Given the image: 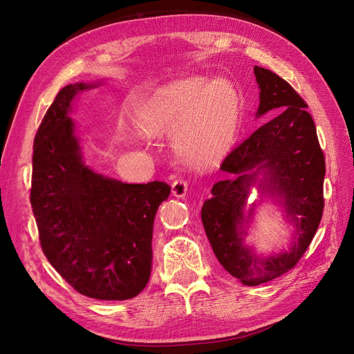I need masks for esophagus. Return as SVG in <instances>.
I'll list each match as a JSON object with an SVG mask.
<instances>
[{
  "label": "esophagus",
  "mask_w": 354,
  "mask_h": 354,
  "mask_svg": "<svg viewBox=\"0 0 354 354\" xmlns=\"http://www.w3.org/2000/svg\"><path fill=\"white\" fill-rule=\"evenodd\" d=\"M187 192V180L183 176H178L173 181V194L178 198H183Z\"/></svg>",
  "instance_id": "34e87169"
}]
</instances>
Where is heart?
<instances>
[{"mask_svg":"<svg viewBox=\"0 0 354 354\" xmlns=\"http://www.w3.org/2000/svg\"><path fill=\"white\" fill-rule=\"evenodd\" d=\"M238 115V95L229 84L195 78L149 100L138 113V125L147 136H180L183 153L194 162L207 164L227 149Z\"/></svg>","mask_w":354,"mask_h":354,"instance_id":"b5f03b06","label":"heart"}]
</instances>
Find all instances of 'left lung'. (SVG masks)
I'll use <instances>...</instances> for the list:
<instances>
[{
	"label": "left lung",
	"instance_id": "1",
	"mask_svg": "<svg viewBox=\"0 0 354 354\" xmlns=\"http://www.w3.org/2000/svg\"><path fill=\"white\" fill-rule=\"evenodd\" d=\"M254 73L261 90L257 115L279 113L232 149L220 168L240 174L260 165L266 176L265 191L281 196L296 221L297 241L291 252L257 261L237 230L244 222L241 208L255 174L214 185L212 198L203 202L201 211L203 229L220 264L245 286L261 285L291 270L312 242L325 207V155L307 103L274 72L255 66Z\"/></svg>",
	"mask_w": 354,
	"mask_h": 354
}]
</instances>
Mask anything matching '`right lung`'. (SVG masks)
<instances>
[{
  "mask_svg": "<svg viewBox=\"0 0 354 354\" xmlns=\"http://www.w3.org/2000/svg\"><path fill=\"white\" fill-rule=\"evenodd\" d=\"M88 87H63L42 118L30 207L42 252L63 279L85 297L122 301L149 282L153 221L171 187L164 181L122 183L84 165L68 112L75 94Z\"/></svg>",
  "mask_w": 354,
  "mask_h": 354,
  "instance_id": "right-lung-1",
  "label": "right lung"
}]
</instances>
